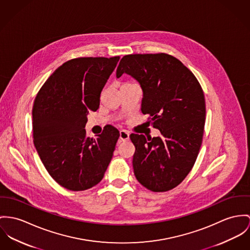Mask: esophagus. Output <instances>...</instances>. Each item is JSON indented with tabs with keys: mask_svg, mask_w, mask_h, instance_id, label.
<instances>
[{
	"mask_svg": "<svg viewBox=\"0 0 250 250\" xmlns=\"http://www.w3.org/2000/svg\"><path fill=\"white\" fill-rule=\"evenodd\" d=\"M129 139V134L126 130H121L120 131V140L121 141H127Z\"/></svg>",
	"mask_w": 250,
	"mask_h": 250,
	"instance_id": "1",
	"label": "esophagus"
}]
</instances>
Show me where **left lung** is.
Segmentation results:
<instances>
[{
    "label": "left lung",
    "instance_id": "left-lung-1",
    "mask_svg": "<svg viewBox=\"0 0 250 250\" xmlns=\"http://www.w3.org/2000/svg\"><path fill=\"white\" fill-rule=\"evenodd\" d=\"M130 75L143 89L141 110L149 115L159 137L130 135L135 177L154 192L168 191L192 169L202 146L206 101L192 72L166 53L122 58L116 76Z\"/></svg>",
    "mask_w": 250,
    "mask_h": 250
}]
</instances>
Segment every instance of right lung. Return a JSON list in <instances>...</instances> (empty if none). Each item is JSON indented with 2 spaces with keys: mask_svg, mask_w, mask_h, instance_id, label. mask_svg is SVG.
I'll return each instance as SVG.
<instances>
[{
  "mask_svg": "<svg viewBox=\"0 0 250 250\" xmlns=\"http://www.w3.org/2000/svg\"><path fill=\"white\" fill-rule=\"evenodd\" d=\"M112 58H76L46 80L32 109L34 146L49 175L62 188L82 191L99 184L112 159L119 130L104 126L96 139L86 137L90 110L119 62Z\"/></svg>",
  "mask_w": 250,
  "mask_h": 250,
  "instance_id": "obj_1",
  "label": "right lung"
}]
</instances>
